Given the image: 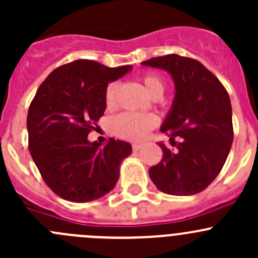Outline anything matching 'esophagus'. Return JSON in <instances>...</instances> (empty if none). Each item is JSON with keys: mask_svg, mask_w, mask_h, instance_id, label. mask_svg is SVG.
<instances>
[{"mask_svg": "<svg viewBox=\"0 0 258 258\" xmlns=\"http://www.w3.org/2000/svg\"><path fill=\"white\" fill-rule=\"evenodd\" d=\"M141 148H142V145H140V144L132 145V150H134V152H137V151H140Z\"/></svg>", "mask_w": 258, "mask_h": 258, "instance_id": "esophagus-1", "label": "esophagus"}]
</instances>
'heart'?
I'll use <instances>...</instances> for the list:
<instances>
[{
  "label": "heart",
  "instance_id": "1",
  "mask_svg": "<svg viewBox=\"0 0 258 258\" xmlns=\"http://www.w3.org/2000/svg\"><path fill=\"white\" fill-rule=\"evenodd\" d=\"M145 90L152 97L163 93L162 80L155 75H146L142 77ZM117 82L108 83L105 91V102L107 107H113L116 102ZM157 124V118L151 113H131L123 112L112 119V131L114 135L126 140L140 141L147 136L148 132Z\"/></svg>",
  "mask_w": 258,
  "mask_h": 258
}]
</instances>
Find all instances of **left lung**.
I'll use <instances>...</instances> for the list:
<instances>
[{
  "instance_id": "left-lung-1",
  "label": "left lung",
  "mask_w": 258,
  "mask_h": 258,
  "mask_svg": "<svg viewBox=\"0 0 258 258\" xmlns=\"http://www.w3.org/2000/svg\"><path fill=\"white\" fill-rule=\"evenodd\" d=\"M141 64L165 70L175 82V98L161 132L168 135L176 151L158 142L163 156L150 168V177L165 194H199L217 177L232 146L230 96L217 77L194 58L172 53Z\"/></svg>"
}]
</instances>
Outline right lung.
<instances>
[{"instance_id": "obj_1", "label": "right lung", "mask_w": 258, "mask_h": 258, "mask_svg": "<svg viewBox=\"0 0 258 258\" xmlns=\"http://www.w3.org/2000/svg\"><path fill=\"white\" fill-rule=\"evenodd\" d=\"M131 70L77 59L52 71L36 92L27 114L28 147L43 181L61 199L93 201L118 181L132 146L114 139L101 146L87 136L105 113L107 85Z\"/></svg>"}]
</instances>
